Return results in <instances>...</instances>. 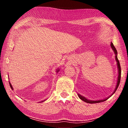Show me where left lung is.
Here are the masks:
<instances>
[{"mask_svg":"<svg viewBox=\"0 0 128 128\" xmlns=\"http://www.w3.org/2000/svg\"><path fill=\"white\" fill-rule=\"evenodd\" d=\"M111 47H112V50H113L114 51V53L115 54V59L116 60L117 62V64H118V82H117V85L116 86V88L115 89H114V92L112 93L111 94V96H110L109 97H108L107 98H106L104 99H103V100H88V99H87L85 97L82 96L79 94H78V96L79 98L81 99L82 100H83L84 102H85L88 103H91V104H92V103H100V102H102L104 101H106V100H107V99L110 98V97H111L112 95H113L115 92L117 90V88H118V85L119 84H120V80H121V66H120V62H119L118 60V55H117V54H118V52H117V50L115 47L114 46L113 43L112 42L111 43Z\"/></svg>","mask_w":128,"mask_h":128,"instance_id":"left-lung-1","label":"left lung"}]
</instances>
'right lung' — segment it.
<instances>
[{
	"label": "right lung",
	"mask_w": 128,
	"mask_h": 128,
	"mask_svg": "<svg viewBox=\"0 0 128 128\" xmlns=\"http://www.w3.org/2000/svg\"><path fill=\"white\" fill-rule=\"evenodd\" d=\"M59 69H58V70H57V71H56V72H59ZM9 83H10V88H11V89H12V90H14V88H13V87H12V85H11V84H10V82H9ZM45 100H43V101H41V102H40V103H41V102H44V101H45Z\"/></svg>",
	"instance_id": "obj_1"
}]
</instances>
